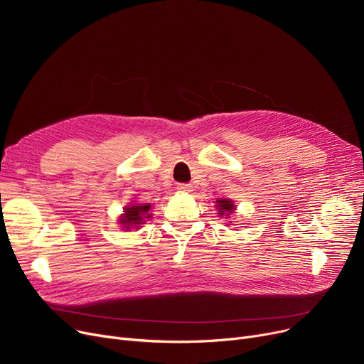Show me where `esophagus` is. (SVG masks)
I'll return each mask as SVG.
<instances>
[{"mask_svg":"<svg viewBox=\"0 0 364 364\" xmlns=\"http://www.w3.org/2000/svg\"><path fill=\"white\" fill-rule=\"evenodd\" d=\"M192 186H190V184H178L177 186V190H178V192L180 193H190V192H192Z\"/></svg>","mask_w":364,"mask_h":364,"instance_id":"esophagus-1","label":"esophagus"}]
</instances>
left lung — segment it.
<instances>
[{
	"instance_id": "left-lung-1",
	"label": "left lung",
	"mask_w": 364,
	"mask_h": 364,
	"mask_svg": "<svg viewBox=\"0 0 364 364\" xmlns=\"http://www.w3.org/2000/svg\"><path fill=\"white\" fill-rule=\"evenodd\" d=\"M215 208H217V211H218V217L220 218H232V217H235V211H236V205H235V202L232 200V199H217L215 200ZM230 223H233V221H230ZM227 225H230V224H227Z\"/></svg>"
}]
</instances>
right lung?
<instances>
[{
  "instance_id": "right-lung-1",
  "label": "right lung",
  "mask_w": 364,
  "mask_h": 364,
  "mask_svg": "<svg viewBox=\"0 0 364 364\" xmlns=\"http://www.w3.org/2000/svg\"><path fill=\"white\" fill-rule=\"evenodd\" d=\"M150 203H137L131 202L129 205L124 206V213L118 217V224L122 227V230L129 232L131 228H139L146 224L147 220L151 218L150 214Z\"/></svg>"
}]
</instances>
